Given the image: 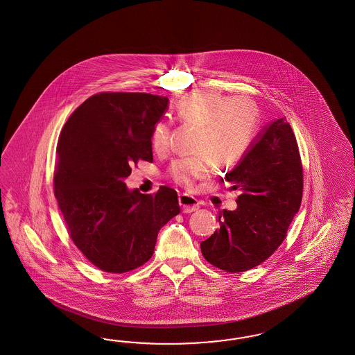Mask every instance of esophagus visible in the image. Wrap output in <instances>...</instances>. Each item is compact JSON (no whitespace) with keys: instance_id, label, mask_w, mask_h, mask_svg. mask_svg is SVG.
<instances>
[{"instance_id":"esophagus-1","label":"esophagus","mask_w":355,"mask_h":355,"mask_svg":"<svg viewBox=\"0 0 355 355\" xmlns=\"http://www.w3.org/2000/svg\"><path fill=\"white\" fill-rule=\"evenodd\" d=\"M178 200H180V205H181V208H182L183 214H191V212H195V211L199 209V205H200L198 199H195L193 196H190V195H187V193L180 195Z\"/></svg>"}]
</instances>
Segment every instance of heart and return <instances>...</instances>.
Masks as SVG:
<instances>
[{"label":"heart","mask_w":355,"mask_h":355,"mask_svg":"<svg viewBox=\"0 0 355 355\" xmlns=\"http://www.w3.org/2000/svg\"><path fill=\"white\" fill-rule=\"evenodd\" d=\"M177 117L199 128L195 139V157L178 159L171 164L168 175L173 182L191 189L196 181L212 174L216 162L232 168L252 147L260 130V110L248 97H233L216 91H193L181 97L175 105ZM171 123L159 119L150 131V144L157 153L168 148Z\"/></svg>","instance_id":"b5f03b06"}]
</instances>
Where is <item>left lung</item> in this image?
I'll return each instance as SVG.
<instances>
[{
	"label": "left lung",
	"instance_id": "1",
	"mask_svg": "<svg viewBox=\"0 0 355 355\" xmlns=\"http://www.w3.org/2000/svg\"><path fill=\"white\" fill-rule=\"evenodd\" d=\"M238 191L236 211L218 216L220 229L200 243L208 263L230 273L261 264L286 238L303 193V168L286 119L263 130L248 155L220 182Z\"/></svg>",
	"mask_w": 355,
	"mask_h": 355
}]
</instances>
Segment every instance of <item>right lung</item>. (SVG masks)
Listing matches in <instances>:
<instances>
[{
  "label": "right lung",
  "instance_id": "add662e5",
  "mask_svg": "<svg viewBox=\"0 0 355 355\" xmlns=\"http://www.w3.org/2000/svg\"><path fill=\"white\" fill-rule=\"evenodd\" d=\"M168 101L141 92H100L76 107L60 134L54 196L74 245L107 273L148 261L160 229L181 212L171 187L146 195L123 182L140 160H153L150 131Z\"/></svg>",
  "mask_w": 355,
  "mask_h": 355
}]
</instances>
